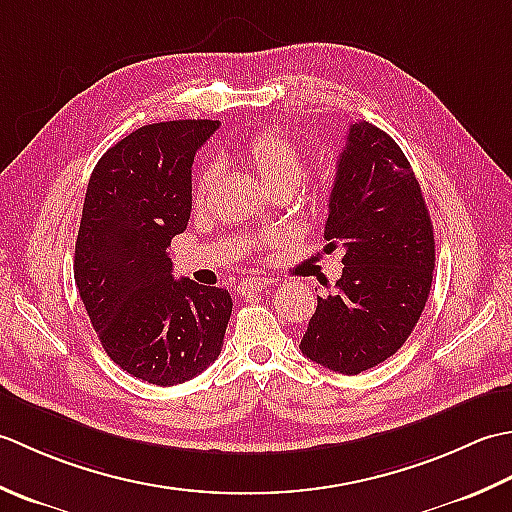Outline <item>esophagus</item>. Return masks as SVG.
<instances>
[{
  "label": "esophagus",
  "instance_id": "1",
  "mask_svg": "<svg viewBox=\"0 0 512 512\" xmlns=\"http://www.w3.org/2000/svg\"><path fill=\"white\" fill-rule=\"evenodd\" d=\"M267 287H269L267 278H247V280H243L241 285H238V294H241V296L258 294V291H263Z\"/></svg>",
  "mask_w": 512,
  "mask_h": 512
}]
</instances>
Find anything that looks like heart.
<instances>
[{
    "mask_svg": "<svg viewBox=\"0 0 512 512\" xmlns=\"http://www.w3.org/2000/svg\"><path fill=\"white\" fill-rule=\"evenodd\" d=\"M243 156L252 170L258 174L271 192L274 190H291L294 192L305 176V156L300 148L289 141L283 132L274 128L256 130L243 145ZM214 168H205L198 172L192 187V203L201 207L207 198V192L214 183Z\"/></svg>",
    "mask_w": 512,
    "mask_h": 512,
    "instance_id": "obj_1",
    "label": "heart"
}]
</instances>
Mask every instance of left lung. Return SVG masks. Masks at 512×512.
<instances>
[{"label":"left lung","instance_id":"8db88e82","mask_svg":"<svg viewBox=\"0 0 512 512\" xmlns=\"http://www.w3.org/2000/svg\"><path fill=\"white\" fill-rule=\"evenodd\" d=\"M325 252L342 249L336 289L318 296L300 351L358 375L398 351L422 316L435 238L422 187L400 145L367 121L351 123L329 196Z\"/></svg>","mask_w":512,"mask_h":512}]
</instances>
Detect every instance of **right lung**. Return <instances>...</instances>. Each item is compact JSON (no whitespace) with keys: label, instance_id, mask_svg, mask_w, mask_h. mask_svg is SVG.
I'll use <instances>...</instances> for the list:
<instances>
[{"label":"right lung","instance_id":"obj_1","mask_svg":"<svg viewBox=\"0 0 512 512\" xmlns=\"http://www.w3.org/2000/svg\"><path fill=\"white\" fill-rule=\"evenodd\" d=\"M218 121L150 123L101 156L88 181L75 283L110 360L172 387L218 358L232 316L221 287L174 280L168 247L192 212L194 154Z\"/></svg>","mask_w":512,"mask_h":512}]
</instances>
